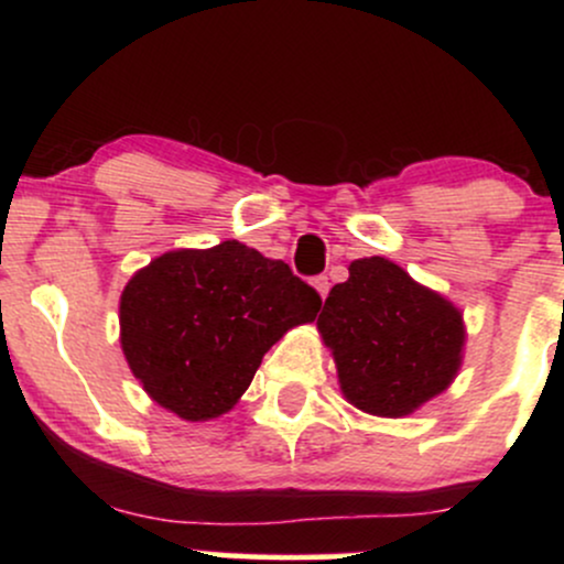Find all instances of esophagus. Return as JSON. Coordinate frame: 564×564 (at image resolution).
I'll use <instances>...</instances> for the list:
<instances>
[{"label":"esophagus","mask_w":564,"mask_h":564,"mask_svg":"<svg viewBox=\"0 0 564 564\" xmlns=\"http://www.w3.org/2000/svg\"><path fill=\"white\" fill-rule=\"evenodd\" d=\"M313 286H315V291H318V294H321V300H326V294H328V278H326V275H315V278H313Z\"/></svg>","instance_id":"34e87169"}]
</instances>
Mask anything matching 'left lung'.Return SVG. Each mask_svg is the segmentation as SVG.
<instances>
[{
  "label": "left lung",
  "instance_id": "1",
  "mask_svg": "<svg viewBox=\"0 0 564 564\" xmlns=\"http://www.w3.org/2000/svg\"><path fill=\"white\" fill-rule=\"evenodd\" d=\"M318 332L345 398L373 416H408L462 368L458 307L384 257L349 264L347 281L328 291Z\"/></svg>",
  "mask_w": 564,
  "mask_h": 564
}]
</instances>
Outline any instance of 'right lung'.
Instances as JSON below:
<instances>
[{"label": "right lung", "instance_id": "1", "mask_svg": "<svg viewBox=\"0 0 564 564\" xmlns=\"http://www.w3.org/2000/svg\"><path fill=\"white\" fill-rule=\"evenodd\" d=\"M318 310V291L286 262L238 241L166 251L121 291V349L161 408L209 422L249 390L264 352Z\"/></svg>", "mask_w": 564, "mask_h": 564}]
</instances>
